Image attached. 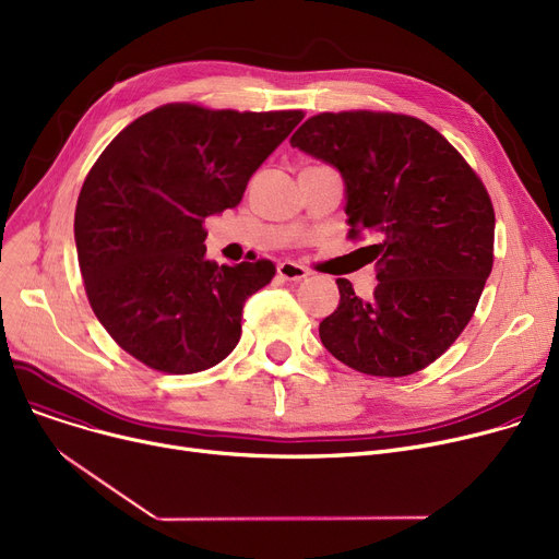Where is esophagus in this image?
<instances>
[{"label":"esophagus","instance_id":"esophagus-1","mask_svg":"<svg viewBox=\"0 0 559 559\" xmlns=\"http://www.w3.org/2000/svg\"><path fill=\"white\" fill-rule=\"evenodd\" d=\"M278 276L285 281H304V278H308V270L301 267V264H297V262L285 260L278 264Z\"/></svg>","mask_w":559,"mask_h":559}]
</instances>
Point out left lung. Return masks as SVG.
I'll return each mask as SVG.
<instances>
[{"label": "left lung", "instance_id": "1", "mask_svg": "<svg viewBox=\"0 0 559 559\" xmlns=\"http://www.w3.org/2000/svg\"><path fill=\"white\" fill-rule=\"evenodd\" d=\"M289 142L340 169L348 238L376 242L362 247L376 260L373 297L337 278L321 344L367 376L426 369L472 321L491 274L496 222L480 176L442 133L401 112H319Z\"/></svg>", "mask_w": 559, "mask_h": 559}]
</instances>
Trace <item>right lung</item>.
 Listing matches in <instances>:
<instances>
[{
  "label": "right lung",
  "mask_w": 559,
  "mask_h": 559,
  "mask_svg": "<svg viewBox=\"0 0 559 559\" xmlns=\"http://www.w3.org/2000/svg\"><path fill=\"white\" fill-rule=\"evenodd\" d=\"M304 110L165 104L117 133L87 171L74 240L87 301L129 356L163 373L222 362L242 335L245 301L272 283L267 258H205V217L235 209L251 174Z\"/></svg>",
  "instance_id": "right-lung-1"
}]
</instances>
